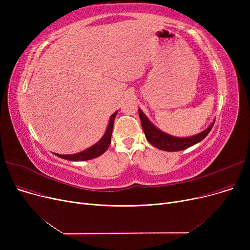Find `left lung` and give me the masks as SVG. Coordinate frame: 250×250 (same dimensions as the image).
I'll return each mask as SVG.
<instances>
[{
	"instance_id": "obj_1",
	"label": "left lung",
	"mask_w": 250,
	"mask_h": 250,
	"mask_svg": "<svg viewBox=\"0 0 250 250\" xmlns=\"http://www.w3.org/2000/svg\"><path fill=\"white\" fill-rule=\"evenodd\" d=\"M139 115L141 118L143 130L144 133H145L147 140L154 147L163 151H168V152L181 151L195 145L196 143L201 142L208 136V134L211 132V129L214 125V123H213L206 130H204L203 133L190 138H175L161 132L160 129L154 126L146 117V115L142 112L141 109H139Z\"/></svg>"
}]
</instances>
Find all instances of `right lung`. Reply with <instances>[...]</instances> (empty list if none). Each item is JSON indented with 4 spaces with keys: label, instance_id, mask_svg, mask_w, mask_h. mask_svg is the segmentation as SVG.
Wrapping results in <instances>:
<instances>
[{
    "label": "right lung",
    "instance_id": "1",
    "mask_svg": "<svg viewBox=\"0 0 250 250\" xmlns=\"http://www.w3.org/2000/svg\"><path fill=\"white\" fill-rule=\"evenodd\" d=\"M116 113H113L110 117V121L107 126L106 132H105L104 136L102 137V139L96 143L94 146L90 147L89 149L77 153V154H73V155H61V158L67 159V160H71V161H84V160H90V159H94L96 157L102 155L105 151L107 150V148L109 147L110 143H111V135H112V128H113V124H114V118L116 116Z\"/></svg>",
    "mask_w": 250,
    "mask_h": 250
}]
</instances>
